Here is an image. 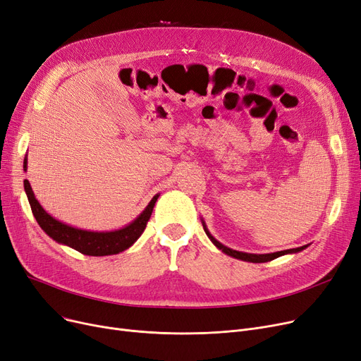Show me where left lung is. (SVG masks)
I'll use <instances>...</instances> for the list:
<instances>
[{"label": "left lung", "mask_w": 361, "mask_h": 361, "mask_svg": "<svg viewBox=\"0 0 361 361\" xmlns=\"http://www.w3.org/2000/svg\"><path fill=\"white\" fill-rule=\"evenodd\" d=\"M202 224H203V228H205V233H207V236L211 239V242L219 249V250H223L224 254H227V255H230V257H233V258H238V259H242V261H247V262H267V261H271V259H274V258H279V257H281V255H286V254H296V252H301L302 249H305L307 247V245H304V246H300V247H293V249H286V250H280V252H273V254H246V252H239V250H234V249H230V247H227V246H224L223 243H219L212 234L208 231V228H207V226H205V223L202 221Z\"/></svg>", "instance_id": "left-lung-1"}]
</instances>
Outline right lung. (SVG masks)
Listing matches in <instances>:
<instances>
[{"mask_svg": "<svg viewBox=\"0 0 361 361\" xmlns=\"http://www.w3.org/2000/svg\"><path fill=\"white\" fill-rule=\"evenodd\" d=\"M23 168L25 171L27 168L26 158L23 162ZM23 184H25V192H26L27 200L30 203V209H32V214L39 227L57 243L66 245L78 250V252L90 255V257L115 255L122 252L125 249H128L140 236H142V233L145 231L147 221L153 212L154 203L159 197V195L153 196L146 209L140 214L133 223L125 226L123 228L114 230V231H88V230H81V228L68 226L65 223L59 221V219L53 218L50 214H47L44 208L39 205V202L37 200L29 181L25 180Z\"/></svg>", "mask_w": 361, "mask_h": 361, "instance_id": "1", "label": "right lung"}]
</instances>
